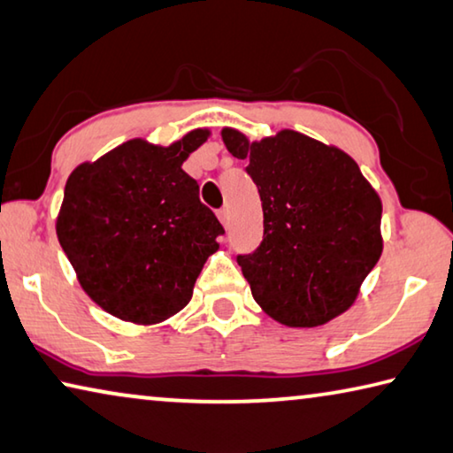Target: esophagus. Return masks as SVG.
<instances>
[{"label": "esophagus", "instance_id": "34e87169", "mask_svg": "<svg viewBox=\"0 0 453 453\" xmlns=\"http://www.w3.org/2000/svg\"><path fill=\"white\" fill-rule=\"evenodd\" d=\"M218 218H219V221H221V226L227 227V224H229V211H227V210H219V211H218Z\"/></svg>", "mask_w": 453, "mask_h": 453}]
</instances>
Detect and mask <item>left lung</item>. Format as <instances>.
Segmentation results:
<instances>
[{
    "instance_id": "1",
    "label": "left lung",
    "mask_w": 453,
    "mask_h": 453,
    "mask_svg": "<svg viewBox=\"0 0 453 453\" xmlns=\"http://www.w3.org/2000/svg\"><path fill=\"white\" fill-rule=\"evenodd\" d=\"M221 139L262 199L264 240L238 256L256 303L294 328L341 317L383 254L379 193L353 157L298 131L250 141L224 127Z\"/></svg>"
}]
</instances>
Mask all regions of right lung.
<instances>
[{"label": "right lung", "instance_id": "obj_1", "mask_svg": "<svg viewBox=\"0 0 453 453\" xmlns=\"http://www.w3.org/2000/svg\"><path fill=\"white\" fill-rule=\"evenodd\" d=\"M193 128L171 145L131 139L72 171L56 235L78 284L103 311L139 326L183 311L224 227L181 169L210 139Z\"/></svg>", "mask_w": 453, "mask_h": 453}]
</instances>
